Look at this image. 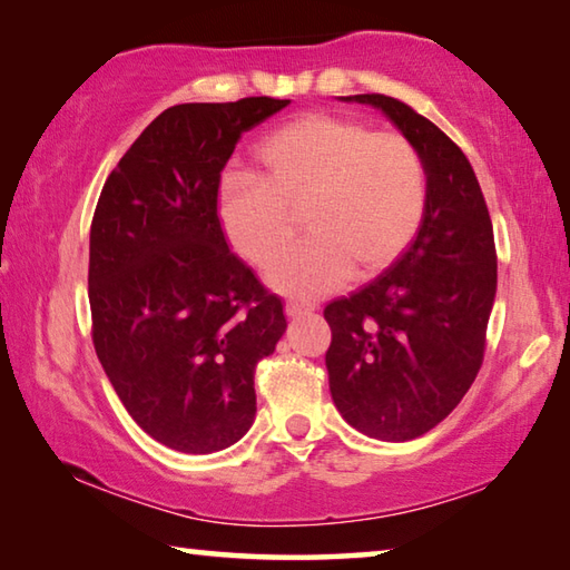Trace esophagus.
<instances>
[{
  "label": "esophagus",
  "instance_id": "1",
  "mask_svg": "<svg viewBox=\"0 0 570 570\" xmlns=\"http://www.w3.org/2000/svg\"><path fill=\"white\" fill-rule=\"evenodd\" d=\"M314 304H306V302H286V316H304V314H312L314 312Z\"/></svg>",
  "mask_w": 570,
  "mask_h": 570
}]
</instances>
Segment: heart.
Segmentation results:
<instances>
[{
  "label": "heart",
  "mask_w": 570,
  "mask_h": 570,
  "mask_svg": "<svg viewBox=\"0 0 570 570\" xmlns=\"http://www.w3.org/2000/svg\"><path fill=\"white\" fill-rule=\"evenodd\" d=\"M262 173H240L218 193L220 228L248 264L266 268L296 236H308L268 272L278 292L316 296L346 276L387 268L420 230L428 168L397 130H372L344 115L308 112L266 135Z\"/></svg>",
  "instance_id": "1"
}]
</instances>
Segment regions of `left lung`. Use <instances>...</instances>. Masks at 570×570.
<instances>
[{
    "instance_id": "left-lung-1",
    "label": "left lung",
    "mask_w": 570,
    "mask_h": 570,
    "mask_svg": "<svg viewBox=\"0 0 570 570\" xmlns=\"http://www.w3.org/2000/svg\"><path fill=\"white\" fill-rule=\"evenodd\" d=\"M350 100L387 115L428 168L412 246L390 272L324 308L336 410L364 435L404 442L445 420L478 377L498 286L493 224L465 153L435 122L390 95Z\"/></svg>"
}]
</instances>
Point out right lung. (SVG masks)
I'll use <instances>...</instances> for the list:
<instances>
[{
	"label": "right lung",
	"mask_w": 570,
	"mask_h": 570,
	"mask_svg": "<svg viewBox=\"0 0 570 570\" xmlns=\"http://www.w3.org/2000/svg\"><path fill=\"white\" fill-rule=\"evenodd\" d=\"M278 98L163 110L108 176L90 226L92 344L130 417L188 455L234 445L256 417L254 372L284 304L228 248L220 170Z\"/></svg>",
	"instance_id": "add662e5"
}]
</instances>
